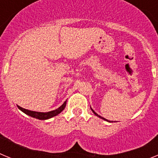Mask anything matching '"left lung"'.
Returning <instances> with one entry per match:
<instances>
[{"mask_svg": "<svg viewBox=\"0 0 158 158\" xmlns=\"http://www.w3.org/2000/svg\"><path fill=\"white\" fill-rule=\"evenodd\" d=\"M90 108H91V110H92V111H93V113H94V114H95V115H96V116H98V117H99V118H102V119H104V120L107 121V122H109V123H111V121H109V120H107V119H106V118H103V117H102V116H100V115H98V114H97V113H96V112H95V111H94V110H93V108H92V107H90Z\"/></svg>", "mask_w": 158, "mask_h": 158, "instance_id": "obj_1", "label": "left lung"}]
</instances>
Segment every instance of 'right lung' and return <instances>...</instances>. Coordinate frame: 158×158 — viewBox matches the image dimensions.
<instances>
[{"label": "right lung", "mask_w": 158, "mask_h": 158, "mask_svg": "<svg viewBox=\"0 0 158 158\" xmlns=\"http://www.w3.org/2000/svg\"><path fill=\"white\" fill-rule=\"evenodd\" d=\"M66 101L65 100L63 103L62 106H60L58 108L54 110V111H48V112H40V111H30V110L25 109L23 107L18 106V108H19L20 111H23V113H25L26 115H29L31 117H33V118H38V119H40V120H46V119H48V118H51L54 116H56L58 114L62 112L64 109H65V105H66Z\"/></svg>", "instance_id": "right-lung-1"}]
</instances>
